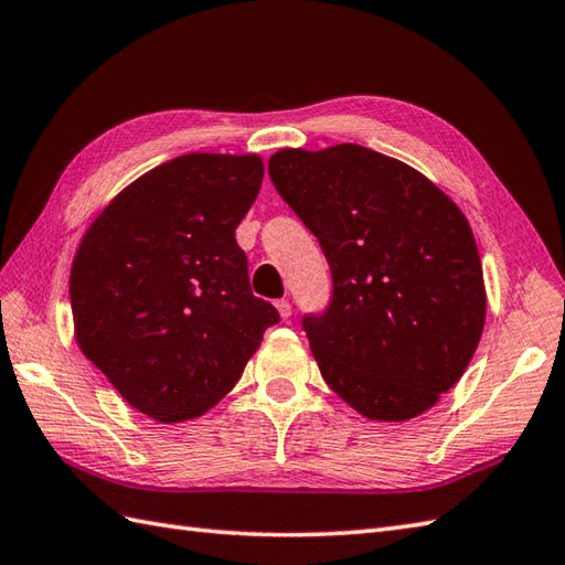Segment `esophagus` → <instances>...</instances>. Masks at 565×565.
<instances>
[{
    "label": "esophagus",
    "mask_w": 565,
    "mask_h": 565,
    "mask_svg": "<svg viewBox=\"0 0 565 565\" xmlns=\"http://www.w3.org/2000/svg\"><path fill=\"white\" fill-rule=\"evenodd\" d=\"M277 310H279V315L284 317V320H288V317H291V312H294V308H291V302H288L286 298L277 300Z\"/></svg>",
    "instance_id": "34e87169"
}]
</instances>
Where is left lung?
Wrapping results in <instances>:
<instances>
[{"mask_svg":"<svg viewBox=\"0 0 565 565\" xmlns=\"http://www.w3.org/2000/svg\"><path fill=\"white\" fill-rule=\"evenodd\" d=\"M269 179L329 263L327 308L300 327L331 392L370 420L431 408L466 372L487 315L466 216L423 173L363 145L281 150Z\"/></svg>","mask_w":565,"mask_h":565,"instance_id":"left-lung-1","label":"left lung"}]
</instances>
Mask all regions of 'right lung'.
Masks as SVG:
<instances>
[{
	"mask_svg": "<svg viewBox=\"0 0 565 565\" xmlns=\"http://www.w3.org/2000/svg\"><path fill=\"white\" fill-rule=\"evenodd\" d=\"M255 154H183L145 173L97 216L71 267L85 358L159 423L224 398L279 322L253 296L236 228L263 185Z\"/></svg>",
	"mask_w": 565,
	"mask_h": 565,
	"instance_id": "right-lung-1",
	"label": "right lung"
}]
</instances>
